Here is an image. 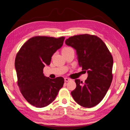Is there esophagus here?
Listing matches in <instances>:
<instances>
[{"label": "esophagus", "mask_w": 130, "mask_h": 130, "mask_svg": "<svg viewBox=\"0 0 130 130\" xmlns=\"http://www.w3.org/2000/svg\"><path fill=\"white\" fill-rule=\"evenodd\" d=\"M71 79L68 78H64V81L65 82H68L69 80H70Z\"/></svg>", "instance_id": "esophagus-1"}]
</instances>
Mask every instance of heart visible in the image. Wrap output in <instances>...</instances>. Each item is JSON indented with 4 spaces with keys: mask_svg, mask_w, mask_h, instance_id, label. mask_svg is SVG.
Instances as JSON below:
<instances>
[{
    "mask_svg": "<svg viewBox=\"0 0 130 130\" xmlns=\"http://www.w3.org/2000/svg\"><path fill=\"white\" fill-rule=\"evenodd\" d=\"M71 50H72V49L70 47H64L62 50V52H67V51H68Z\"/></svg>",
    "mask_w": 130,
    "mask_h": 130,
    "instance_id": "obj_1",
    "label": "heart"
}]
</instances>
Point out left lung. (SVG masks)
Masks as SVG:
<instances>
[{"label": "left lung", "mask_w": 130, "mask_h": 130, "mask_svg": "<svg viewBox=\"0 0 130 130\" xmlns=\"http://www.w3.org/2000/svg\"><path fill=\"white\" fill-rule=\"evenodd\" d=\"M66 44L76 51L79 67L88 77L85 83L75 79L76 88L71 92L74 100L86 108L96 106L105 96L112 80L113 58L101 39L89 34L71 37Z\"/></svg>", "instance_id": "left-lung-1"}]
</instances>
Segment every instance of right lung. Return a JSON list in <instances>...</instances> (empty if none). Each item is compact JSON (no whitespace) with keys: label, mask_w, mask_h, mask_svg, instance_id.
<instances>
[{"label":"right lung","mask_w":130,"mask_h":130,"mask_svg":"<svg viewBox=\"0 0 130 130\" xmlns=\"http://www.w3.org/2000/svg\"><path fill=\"white\" fill-rule=\"evenodd\" d=\"M64 40V37H32L17 54L15 68L20 91L36 107H44L52 102L64 84L63 77L51 79L43 73V68L50 64L52 57L61 48Z\"/></svg>","instance_id":"right-lung-1"}]
</instances>
